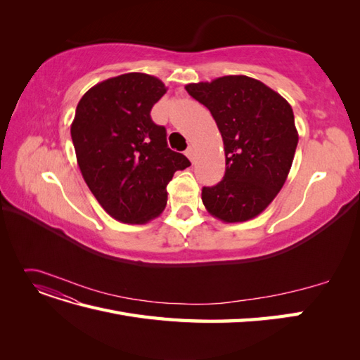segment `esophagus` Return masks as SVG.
Returning <instances> with one entry per match:
<instances>
[{
  "instance_id": "obj_1",
  "label": "esophagus",
  "mask_w": 360,
  "mask_h": 360,
  "mask_svg": "<svg viewBox=\"0 0 360 360\" xmlns=\"http://www.w3.org/2000/svg\"><path fill=\"white\" fill-rule=\"evenodd\" d=\"M186 156L189 158V160H191V162H193V160H195V148H193V147H188V150H186Z\"/></svg>"
}]
</instances>
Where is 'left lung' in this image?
Returning <instances> with one entry per match:
<instances>
[{
	"label": "left lung",
	"mask_w": 360,
	"mask_h": 360,
	"mask_svg": "<svg viewBox=\"0 0 360 360\" xmlns=\"http://www.w3.org/2000/svg\"><path fill=\"white\" fill-rule=\"evenodd\" d=\"M184 89L212 112L224 141L225 176L201 193L207 212L226 224L252 219L284 186L296 153L299 134L290 103L245 75Z\"/></svg>",
	"instance_id": "left-lung-1"
}]
</instances>
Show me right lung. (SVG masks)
Segmentation results:
<instances>
[{
    "label": "right lung",
    "instance_id": "right-lung-1",
    "mask_svg": "<svg viewBox=\"0 0 360 360\" xmlns=\"http://www.w3.org/2000/svg\"><path fill=\"white\" fill-rule=\"evenodd\" d=\"M165 93L156 76L134 72L96 84L76 106L70 135L82 177L103 210L123 224L158 217L174 172L191 165L150 117Z\"/></svg>",
    "mask_w": 360,
    "mask_h": 360
}]
</instances>
